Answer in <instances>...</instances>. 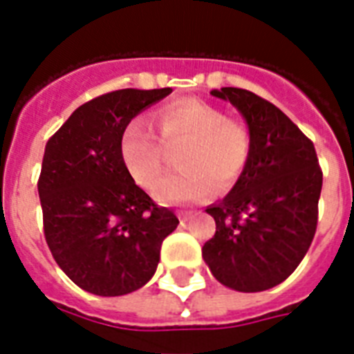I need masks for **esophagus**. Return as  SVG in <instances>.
Masks as SVG:
<instances>
[{"mask_svg":"<svg viewBox=\"0 0 354 354\" xmlns=\"http://www.w3.org/2000/svg\"><path fill=\"white\" fill-rule=\"evenodd\" d=\"M180 221L182 222H187V221H191V213H180Z\"/></svg>","mask_w":354,"mask_h":354,"instance_id":"1","label":"esophagus"}]
</instances>
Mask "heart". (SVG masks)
<instances>
[{"label": "heart", "instance_id": "heart-1", "mask_svg": "<svg viewBox=\"0 0 354 354\" xmlns=\"http://www.w3.org/2000/svg\"><path fill=\"white\" fill-rule=\"evenodd\" d=\"M158 137L145 122H128L119 141L122 165L133 182L152 189L165 167V149L183 145L176 156L182 171L154 189L163 204H196L230 193L241 182L253 154L252 132L221 108L200 99H180L154 113Z\"/></svg>", "mask_w": 354, "mask_h": 354}]
</instances>
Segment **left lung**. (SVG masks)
<instances>
[{"mask_svg":"<svg viewBox=\"0 0 354 354\" xmlns=\"http://www.w3.org/2000/svg\"><path fill=\"white\" fill-rule=\"evenodd\" d=\"M211 95L230 101L246 119L253 154L241 182L205 209L216 232L202 257L224 286L268 290L297 268L310 248L324 172L313 141L272 102L241 88Z\"/></svg>","mask_w":354,"mask_h":354,"instance_id":"1","label":"left lung"}]
</instances>
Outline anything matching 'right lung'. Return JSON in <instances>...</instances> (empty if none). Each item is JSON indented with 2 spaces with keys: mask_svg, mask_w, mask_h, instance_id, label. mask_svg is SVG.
Returning a JSON list of instances; mask_svg holds the SVG:
<instances>
[{
  "mask_svg": "<svg viewBox=\"0 0 354 354\" xmlns=\"http://www.w3.org/2000/svg\"><path fill=\"white\" fill-rule=\"evenodd\" d=\"M171 91L127 88L95 97L46 145L38 194L47 246L64 274L95 296L147 285L161 242L180 224L136 185L119 154L128 122Z\"/></svg>",
  "mask_w": 354,
  "mask_h": 354,
  "instance_id": "obj_1",
  "label": "right lung"
}]
</instances>
